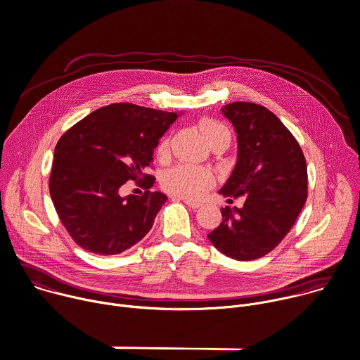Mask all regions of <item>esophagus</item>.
<instances>
[{"mask_svg":"<svg viewBox=\"0 0 360 360\" xmlns=\"http://www.w3.org/2000/svg\"><path fill=\"white\" fill-rule=\"evenodd\" d=\"M182 202H185L188 207H191V208H198V207H201V202H197V201H192V200H188V198H184V197H181L179 198Z\"/></svg>","mask_w":360,"mask_h":360,"instance_id":"34e87169","label":"esophagus"}]
</instances>
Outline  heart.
Segmentation results:
<instances>
[{
  "label": "heart",
  "instance_id": "1",
  "mask_svg": "<svg viewBox=\"0 0 360 360\" xmlns=\"http://www.w3.org/2000/svg\"><path fill=\"white\" fill-rule=\"evenodd\" d=\"M200 129L208 142L210 146L219 143V142H228L231 141V132L224 123L205 117L200 122ZM168 139H162L158 145V153L165 155L168 150ZM212 174L208 169L191 167V165H179L172 169H169L162 178V185L167 191L179 195L184 198H200L205 193V191L212 185Z\"/></svg>",
  "mask_w": 360,
  "mask_h": 360
}]
</instances>
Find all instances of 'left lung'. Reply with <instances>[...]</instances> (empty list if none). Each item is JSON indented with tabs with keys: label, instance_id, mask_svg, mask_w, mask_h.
Listing matches in <instances>:
<instances>
[{
	"label": "left lung",
	"instance_id": "8db88e82",
	"mask_svg": "<svg viewBox=\"0 0 360 360\" xmlns=\"http://www.w3.org/2000/svg\"><path fill=\"white\" fill-rule=\"evenodd\" d=\"M221 112L236 129L238 153L218 193L245 201L221 208L208 240L226 257L250 261L276 248L296 222L307 200V165L297 141L264 106L234 102Z\"/></svg>",
	"mask_w": 360,
	"mask_h": 360
}]
</instances>
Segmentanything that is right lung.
Here are the masks:
<instances>
[{
    "label": "right lung",
    "mask_w": 360,
    "mask_h": 360,
    "mask_svg": "<svg viewBox=\"0 0 360 360\" xmlns=\"http://www.w3.org/2000/svg\"><path fill=\"white\" fill-rule=\"evenodd\" d=\"M182 115L130 103L94 110L56 145L50 195L56 211L77 245L99 255H115L139 243L168 197L163 192L123 195L126 181L148 189L145 174L153 149Z\"/></svg>",
    "instance_id": "right-lung-1"
}]
</instances>
